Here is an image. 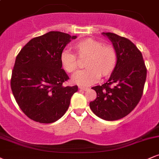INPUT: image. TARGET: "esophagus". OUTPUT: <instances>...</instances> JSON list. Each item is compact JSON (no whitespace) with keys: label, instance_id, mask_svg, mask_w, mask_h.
<instances>
[{"label":"esophagus","instance_id":"esophagus-1","mask_svg":"<svg viewBox=\"0 0 159 159\" xmlns=\"http://www.w3.org/2000/svg\"><path fill=\"white\" fill-rule=\"evenodd\" d=\"M78 88L80 89V90H88L89 89V87H84V86H79V87H78Z\"/></svg>","mask_w":159,"mask_h":159}]
</instances>
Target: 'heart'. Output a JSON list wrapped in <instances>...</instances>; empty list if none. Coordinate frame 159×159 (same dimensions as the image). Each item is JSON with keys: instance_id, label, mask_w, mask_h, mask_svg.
<instances>
[{"instance_id": "obj_1", "label": "heart", "mask_w": 159, "mask_h": 159, "mask_svg": "<svg viewBox=\"0 0 159 159\" xmlns=\"http://www.w3.org/2000/svg\"><path fill=\"white\" fill-rule=\"evenodd\" d=\"M76 54L81 59L87 58L84 66L87 69L78 72L72 77V82L79 85H89L99 78L109 77L117 65L118 54L111 45L103 42L87 38L73 45ZM61 63L66 72L75 73L79 68V62L75 54L63 51L61 54Z\"/></svg>"}]
</instances>
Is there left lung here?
Returning a JSON list of instances; mask_svg holds the SVG:
<instances>
[{"label":"left lung","mask_w":159,"mask_h":159,"mask_svg":"<svg viewBox=\"0 0 159 159\" xmlns=\"http://www.w3.org/2000/svg\"><path fill=\"white\" fill-rule=\"evenodd\" d=\"M102 34L117 52V65L106 83L92 87L97 97L90 102V107L98 117L113 121L130 114L140 102L147 67L141 52L132 42L113 33Z\"/></svg>","instance_id":"8db88e82"}]
</instances>
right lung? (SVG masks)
<instances>
[{"mask_svg":"<svg viewBox=\"0 0 159 159\" xmlns=\"http://www.w3.org/2000/svg\"><path fill=\"white\" fill-rule=\"evenodd\" d=\"M76 36L50 31L33 38L16 57L10 85L24 114L34 121L52 123L69 108L78 86L64 87L69 79L61 69V54Z\"/></svg>","mask_w":159,"mask_h":159,"instance_id":"obj_1","label":"right lung"}]
</instances>
